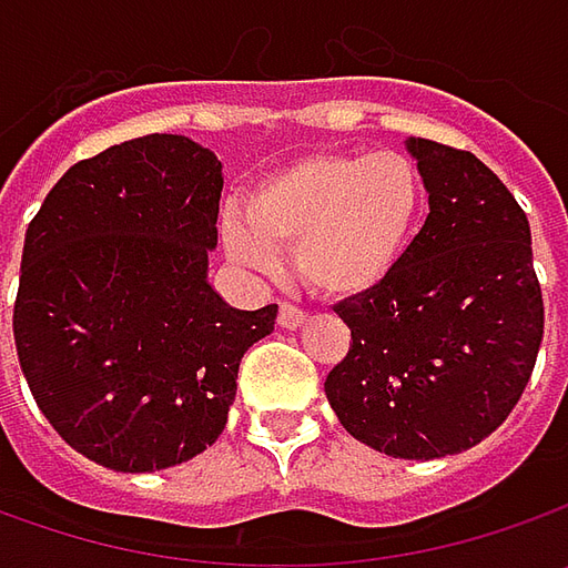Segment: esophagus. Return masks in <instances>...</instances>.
<instances>
[{
    "instance_id": "obj_1",
    "label": "esophagus",
    "mask_w": 568,
    "mask_h": 568,
    "mask_svg": "<svg viewBox=\"0 0 568 568\" xmlns=\"http://www.w3.org/2000/svg\"><path fill=\"white\" fill-rule=\"evenodd\" d=\"M306 322V313L303 310H296L291 303H281V310H277V325L281 328H300Z\"/></svg>"
}]
</instances>
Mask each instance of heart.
I'll list each match as a JSON object with an SVG mask.
<instances>
[{
	"instance_id": "b5f03b06",
	"label": "heart",
	"mask_w": 568,
	"mask_h": 568,
	"mask_svg": "<svg viewBox=\"0 0 568 568\" xmlns=\"http://www.w3.org/2000/svg\"><path fill=\"white\" fill-rule=\"evenodd\" d=\"M424 205V173L402 151L310 154L252 189L246 217L224 221V250L258 274L277 272L281 250H294L313 291L357 300L402 265Z\"/></svg>"
}]
</instances>
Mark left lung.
I'll use <instances>...</instances> for the list:
<instances>
[{"label":"left lung","instance_id":"left-lung-1","mask_svg":"<svg viewBox=\"0 0 568 568\" xmlns=\"http://www.w3.org/2000/svg\"><path fill=\"white\" fill-rule=\"evenodd\" d=\"M429 214L373 294L335 306L351 328L325 395L341 426L392 458H446L487 439L531 379L544 300L531 227L470 151L407 139Z\"/></svg>","mask_w":568,"mask_h":568}]
</instances>
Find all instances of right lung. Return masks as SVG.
I'll use <instances>...</instances> for the list:
<instances>
[{"label": "right lung", "instance_id": "1", "mask_svg": "<svg viewBox=\"0 0 568 568\" xmlns=\"http://www.w3.org/2000/svg\"><path fill=\"white\" fill-rule=\"evenodd\" d=\"M224 173L186 135L78 161L24 233L14 347L31 395L84 458L148 474L227 426L240 361L277 306L233 310L207 284Z\"/></svg>", "mask_w": 568, "mask_h": 568}]
</instances>
